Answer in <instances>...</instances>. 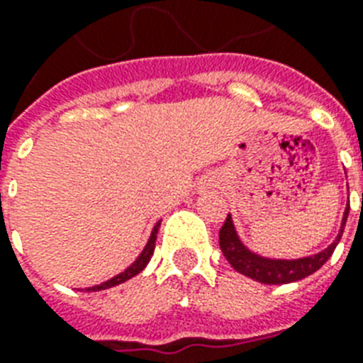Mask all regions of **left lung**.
Here are the masks:
<instances>
[{
	"label": "left lung",
	"mask_w": 363,
	"mask_h": 363,
	"mask_svg": "<svg viewBox=\"0 0 363 363\" xmlns=\"http://www.w3.org/2000/svg\"><path fill=\"white\" fill-rule=\"evenodd\" d=\"M349 209L350 207L347 205L343 218H341V228H339L337 238L333 239L330 247H326L320 252L313 254V256L286 259L269 258V256H262V254L254 252L239 238L238 228L233 224L232 215H228L226 222H224V226L220 230V250L238 273L252 279V281L262 282V284H288V282L301 281L305 277L313 275L315 271L320 269L322 265L330 259V256H332L335 247H337L339 239L343 235Z\"/></svg>",
	"instance_id": "obj_1"
}]
</instances>
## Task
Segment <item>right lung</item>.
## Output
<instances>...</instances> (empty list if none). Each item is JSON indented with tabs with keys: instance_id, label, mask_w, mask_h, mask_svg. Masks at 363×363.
Returning a JSON list of instances; mask_svg holds the SVG:
<instances>
[{
	"instance_id": "add662e5",
	"label": "right lung",
	"mask_w": 363,
	"mask_h": 363,
	"mask_svg": "<svg viewBox=\"0 0 363 363\" xmlns=\"http://www.w3.org/2000/svg\"><path fill=\"white\" fill-rule=\"evenodd\" d=\"M160 224H162V220H158L156 224H154L152 232H150V238H148L147 245H145V248L141 250V254L137 256L133 262H131L128 267H125L124 271H121L118 275L111 277L109 281L101 282V284H96V286H88L84 288V292H99V290H107V288H113V286H118V284H122V282L130 281V279H133L135 275H139L145 267L148 265V262H150V258H152L154 254V247H156V235H158V228Z\"/></svg>"
}]
</instances>
